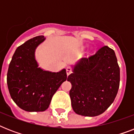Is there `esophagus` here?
Returning a JSON list of instances; mask_svg holds the SVG:
<instances>
[{
  "mask_svg": "<svg viewBox=\"0 0 134 134\" xmlns=\"http://www.w3.org/2000/svg\"><path fill=\"white\" fill-rule=\"evenodd\" d=\"M66 71H67V76H69L70 74L72 73V69H71V67H67V69H66Z\"/></svg>",
  "mask_w": 134,
  "mask_h": 134,
  "instance_id": "esophagus-1",
  "label": "esophagus"
}]
</instances>
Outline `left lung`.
Returning a JSON list of instances; mask_svg holds the SVG:
<instances>
[{"label": "left lung", "mask_w": 134, "mask_h": 134, "mask_svg": "<svg viewBox=\"0 0 134 134\" xmlns=\"http://www.w3.org/2000/svg\"><path fill=\"white\" fill-rule=\"evenodd\" d=\"M120 79L116 55L108 46L82 58L67 78L71 83L69 96L74 111L87 117L103 113L114 102Z\"/></svg>", "instance_id": "8db88e82"}]
</instances>
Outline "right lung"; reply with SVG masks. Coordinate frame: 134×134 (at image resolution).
Returning a JSON list of instances; mask_svg holds the SVG:
<instances>
[{
    "label": "right lung",
    "mask_w": 134,
    "mask_h": 134,
    "mask_svg": "<svg viewBox=\"0 0 134 134\" xmlns=\"http://www.w3.org/2000/svg\"><path fill=\"white\" fill-rule=\"evenodd\" d=\"M44 40L43 35L37 36L17 47L7 71V83L12 99L28 112L46 110L67 77L65 69L55 73L38 67L35 50Z\"/></svg>",
    "instance_id": "right-lung-1"
}]
</instances>
